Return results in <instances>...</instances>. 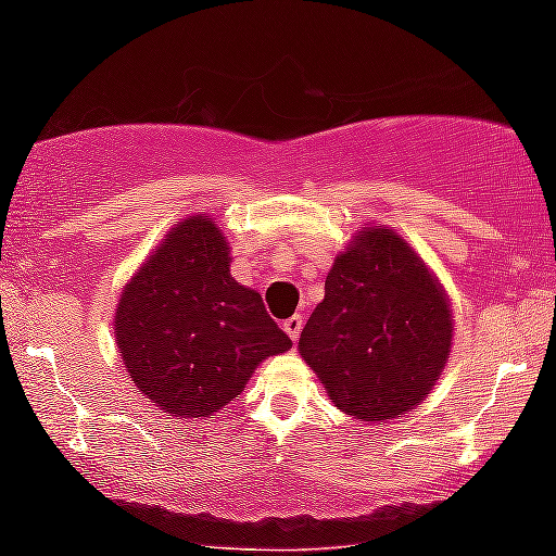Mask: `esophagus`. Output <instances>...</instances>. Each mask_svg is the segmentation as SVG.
<instances>
[{
    "instance_id": "34e87169",
    "label": "esophagus",
    "mask_w": 556,
    "mask_h": 556,
    "mask_svg": "<svg viewBox=\"0 0 556 556\" xmlns=\"http://www.w3.org/2000/svg\"><path fill=\"white\" fill-rule=\"evenodd\" d=\"M282 326H285L287 337H290L292 342H298V339H300V331H303V318H300V316H292V318H287Z\"/></svg>"
}]
</instances>
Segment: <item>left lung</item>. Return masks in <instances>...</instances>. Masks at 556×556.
Listing matches in <instances>:
<instances>
[{
	"label": "left lung",
	"instance_id": "1",
	"mask_svg": "<svg viewBox=\"0 0 556 556\" xmlns=\"http://www.w3.org/2000/svg\"><path fill=\"white\" fill-rule=\"evenodd\" d=\"M451 344L445 290L404 238L372 225L333 258L298 350L339 409L383 422L432 391Z\"/></svg>",
	"mask_w": 556,
	"mask_h": 556
}]
</instances>
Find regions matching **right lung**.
Here are the masks:
<instances>
[{"label":"right lung","mask_w":556,"mask_h":556,"mask_svg":"<svg viewBox=\"0 0 556 556\" xmlns=\"http://www.w3.org/2000/svg\"><path fill=\"white\" fill-rule=\"evenodd\" d=\"M134 386L168 417H210L240 396L290 337L256 290L236 282L212 217L178 223L124 287L113 318Z\"/></svg>","instance_id":"right-lung-1"}]
</instances>
